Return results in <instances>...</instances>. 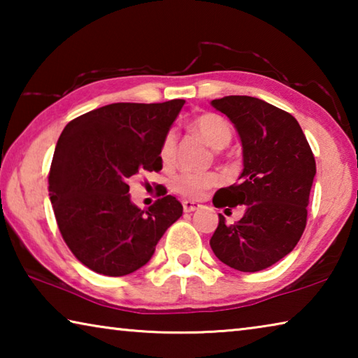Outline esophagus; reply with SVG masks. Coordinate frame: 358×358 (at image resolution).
<instances>
[{
	"mask_svg": "<svg viewBox=\"0 0 358 358\" xmlns=\"http://www.w3.org/2000/svg\"><path fill=\"white\" fill-rule=\"evenodd\" d=\"M201 205H199L197 202H192V201H185L183 202V210L185 213H192V211H196Z\"/></svg>",
	"mask_w": 358,
	"mask_h": 358,
	"instance_id": "1",
	"label": "esophagus"
}]
</instances>
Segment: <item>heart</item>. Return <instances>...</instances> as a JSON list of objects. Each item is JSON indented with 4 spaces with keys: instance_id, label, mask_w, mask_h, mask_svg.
Instances as JSON below:
<instances>
[{
    "instance_id": "obj_1",
    "label": "heart",
    "mask_w": 358,
    "mask_h": 358,
    "mask_svg": "<svg viewBox=\"0 0 358 358\" xmlns=\"http://www.w3.org/2000/svg\"><path fill=\"white\" fill-rule=\"evenodd\" d=\"M192 128L207 142L211 148H224L232 141L234 131L226 118L216 113H205L194 120ZM175 143H177V134L171 129L166 132L161 142L159 156L164 166H171L175 156ZM217 183V175L213 172H181L171 180V187L180 196L187 199H199L202 194L213 187Z\"/></svg>"
}]
</instances>
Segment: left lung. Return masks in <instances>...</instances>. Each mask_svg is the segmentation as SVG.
<instances>
[{
  "label": "left lung",
  "mask_w": 358,
  "mask_h": 358,
  "mask_svg": "<svg viewBox=\"0 0 358 358\" xmlns=\"http://www.w3.org/2000/svg\"><path fill=\"white\" fill-rule=\"evenodd\" d=\"M227 115L243 145L240 181L213 197L216 208L243 205L238 222L220 224L210 240L216 257L245 273L265 270L299 243L306 227L316 161L292 115L251 96L211 101Z\"/></svg>",
  "instance_id": "obj_1"
}]
</instances>
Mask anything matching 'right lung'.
Listing matches in <instances>:
<instances>
[{
	"label": "right lung",
	"mask_w": 358,
	"mask_h": 358,
	"mask_svg": "<svg viewBox=\"0 0 358 358\" xmlns=\"http://www.w3.org/2000/svg\"><path fill=\"white\" fill-rule=\"evenodd\" d=\"M183 99L117 102L66 124L48 172L57 224L77 260L106 276H124L153 256L157 241L183 215L173 196L148 210L129 199V181L159 172L161 142Z\"/></svg>",
	"instance_id": "right-lung-1"
}]
</instances>
